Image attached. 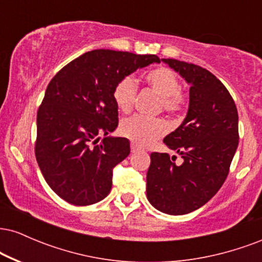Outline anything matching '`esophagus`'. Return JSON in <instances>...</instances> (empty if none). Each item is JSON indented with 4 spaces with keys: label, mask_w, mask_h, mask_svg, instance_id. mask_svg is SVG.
Here are the masks:
<instances>
[{
    "label": "esophagus",
    "mask_w": 262,
    "mask_h": 262,
    "mask_svg": "<svg viewBox=\"0 0 262 262\" xmlns=\"http://www.w3.org/2000/svg\"><path fill=\"white\" fill-rule=\"evenodd\" d=\"M130 150H132V152H137V151H139L140 150V148L138 145H135L134 143H132V145H130Z\"/></svg>",
    "instance_id": "1"
}]
</instances>
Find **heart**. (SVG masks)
I'll use <instances>...</instances> for the list:
<instances>
[{
  "label": "heart",
  "instance_id": "obj_1",
  "mask_svg": "<svg viewBox=\"0 0 262 262\" xmlns=\"http://www.w3.org/2000/svg\"><path fill=\"white\" fill-rule=\"evenodd\" d=\"M144 80L161 97L162 108L169 113H177L186 106L185 95L180 91V81L176 74L167 68H156L144 74ZM137 85L132 77L119 80L113 90V100L122 112H128L132 108ZM166 123L158 118L135 116L123 119L121 134L140 146L150 145L152 141L166 132Z\"/></svg>",
  "mask_w": 262,
  "mask_h": 262
}]
</instances>
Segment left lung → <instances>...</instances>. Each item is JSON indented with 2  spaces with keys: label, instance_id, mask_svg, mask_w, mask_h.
<instances>
[{
  "label": "left lung",
  "instance_id": "obj_1",
  "mask_svg": "<svg viewBox=\"0 0 262 262\" xmlns=\"http://www.w3.org/2000/svg\"><path fill=\"white\" fill-rule=\"evenodd\" d=\"M161 61L191 86L186 118L164 138L183 162L176 165L175 155L151 152L146 197L160 212L182 215L201 208L224 183L237 148L239 119L230 93L212 73L176 59Z\"/></svg>",
  "mask_w": 262,
  "mask_h": 262
}]
</instances>
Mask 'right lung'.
I'll return each instance as SVG.
<instances>
[{
  "label": "right lung",
  "instance_id": "1",
  "mask_svg": "<svg viewBox=\"0 0 262 262\" xmlns=\"http://www.w3.org/2000/svg\"><path fill=\"white\" fill-rule=\"evenodd\" d=\"M150 64L160 59L97 49L69 62L49 82L37 114L35 158L45 181L66 202L90 206L111 192L113 167L130 152L127 138L108 137L118 127L114 86Z\"/></svg>",
  "mask_w": 262,
  "mask_h": 262
}]
</instances>
